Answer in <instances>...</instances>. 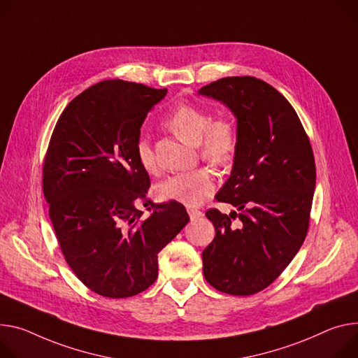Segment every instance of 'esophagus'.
<instances>
[{
    "label": "esophagus",
    "instance_id": "1",
    "mask_svg": "<svg viewBox=\"0 0 358 358\" xmlns=\"http://www.w3.org/2000/svg\"><path fill=\"white\" fill-rule=\"evenodd\" d=\"M188 215H189V218H191V221H192V220H197V218L203 217V213H201V211H199V210L189 208V210H188Z\"/></svg>",
    "mask_w": 358,
    "mask_h": 358
}]
</instances>
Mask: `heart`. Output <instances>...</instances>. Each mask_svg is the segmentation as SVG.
Instances as JSON below:
<instances>
[{
    "mask_svg": "<svg viewBox=\"0 0 358 358\" xmlns=\"http://www.w3.org/2000/svg\"><path fill=\"white\" fill-rule=\"evenodd\" d=\"M166 125L182 141L191 145L199 144L201 157L214 166H225L234 157L237 129L230 118L220 117L210 121L206 110L196 106H180L167 117ZM136 155L147 173H158L154 151L145 137L138 138ZM214 188V174L208 169H197L167 178L158 185L157 192L164 200L196 207L210 197Z\"/></svg>",
    "mask_w": 358,
    "mask_h": 358,
    "instance_id": "obj_1",
    "label": "heart"
}]
</instances>
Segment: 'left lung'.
<instances>
[{"instance_id": "8db88e82", "label": "left lung", "mask_w": 358, "mask_h": 358, "mask_svg": "<svg viewBox=\"0 0 358 358\" xmlns=\"http://www.w3.org/2000/svg\"><path fill=\"white\" fill-rule=\"evenodd\" d=\"M199 95L220 101L237 120L233 170L215 194L237 211L206 213L215 237L203 251L204 277L221 292L251 296L304 243L315 189L313 150L294 108L263 80L225 77Z\"/></svg>"}]
</instances>
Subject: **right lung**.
Returning a JSON list of instances; mask_svg holds the SVG:
<instances>
[{
	"label": "right lung",
	"instance_id": "add662e5",
	"mask_svg": "<svg viewBox=\"0 0 358 358\" xmlns=\"http://www.w3.org/2000/svg\"><path fill=\"white\" fill-rule=\"evenodd\" d=\"M166 94L101 81L62 111L48 145L43 188L59 248L81 282L103 297L147 289L158 275V252L189 220L177 201L155 206L148 217L136 207L151 204L136 144L147 114Z\"/></svg>",
	"mask_w": 358,
	"mask_h": 358
}]
</instances>
